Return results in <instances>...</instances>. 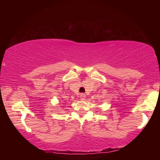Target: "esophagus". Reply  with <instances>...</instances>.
<instances>
[{"instance_id":"obj_1","label":"esophagus","mask_w":160,"mask_h":160,"mask_svg":"<svg viewBox=\"0 0 160 160\" xmlns=\"http://www.w3.org/2000/svg\"><path fill=\"white\" fill-rule=\"evenodd\" d=\"M80 98L81 100H85L86 98V95L85 94H81L80 95Z\"/></svg>"}]
</instances>
